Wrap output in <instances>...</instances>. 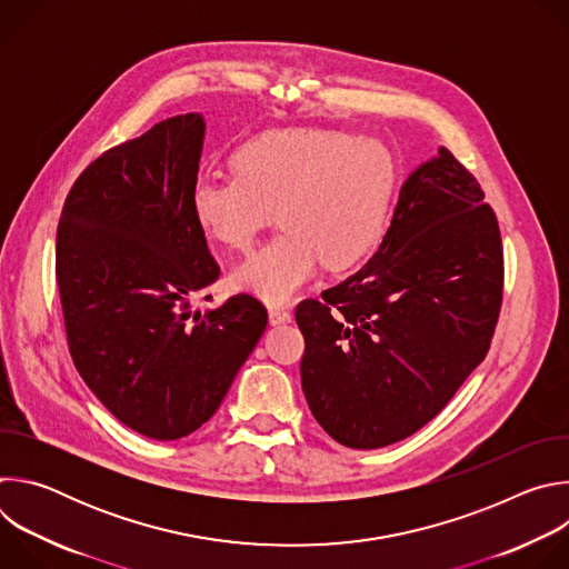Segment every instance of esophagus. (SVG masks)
Here are the masks:
<instances>
[{
  "label": "esophagus",
  "instance_id": "esophagus-1",
  "mask_svg": "<svg viewBox=\"0 0 569 569\" xmlns=\"http://www.w3.org/2000/svg\"><path fill=\"white\" fill-rule=\"evenodd\" d=\"M268 315H270V323H283V321H288L292 317L290 310L281 308V306H270Z\"/></svg>",
  "mask_w": 569,
  "mask_h": 569
}]
</instances>
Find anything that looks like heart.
I'll use <instances>...</instances> for the list:
<instances>
[{
  "instance_id": "heart-1",
  "label": "heart",
  "mask_w": 569,
  "mask_h": 569,
  "mask_svg": "<svg viewBox=\"0 0 569 569\" xmlns=\"http://www.w3.org/2000/svg\"><path fill=\"white\" fill-rule=\"evenodd\" d=\"M393 184V159L373 139L279 128L240 143L233 173H200L189 200L198 224L231 250H250L277 209L283 227L236 266L231 283L283 303L321 263L349 270L369 257L385 231Z\"/></svg>"
}]
</instances>
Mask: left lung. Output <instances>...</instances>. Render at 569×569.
<instances>
[{"instance_id": "8db88e82", "label": "left lung", "mask_w": 569, "mask_h": 569, "mask_svg": "<svg viewBox=\"0 0 569 569\" xmlns=\"http://www.w3.org/2000/svg\"><path fill=\"white\" fill-rule=\"evenodd\" d=\"M502 292L498 216L441 148L400 187L376 254L295 310L317 423L356 450L421 430L489 353Z\"/></svg>"}]
</instances>
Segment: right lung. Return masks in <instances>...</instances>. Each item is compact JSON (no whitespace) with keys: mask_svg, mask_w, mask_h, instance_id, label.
<instances>
[{"mask_svg":"<svg viewBox=\"0 0 569 569\" xmlns=\"http://www.w3.org/2000/svg\"><path fill=\"white\" fill-rule=\"evenodd\" d=\"M202 143L189 112L106 150L73 182L56 233L71 360L123 426L157 441L216 415L268 327L248 292L196 308L220 277L189 200Z\"/></svg>","mask_w":569,"mask_h":569,"instance_id":"1","label":"right lung"}]
</instances>
